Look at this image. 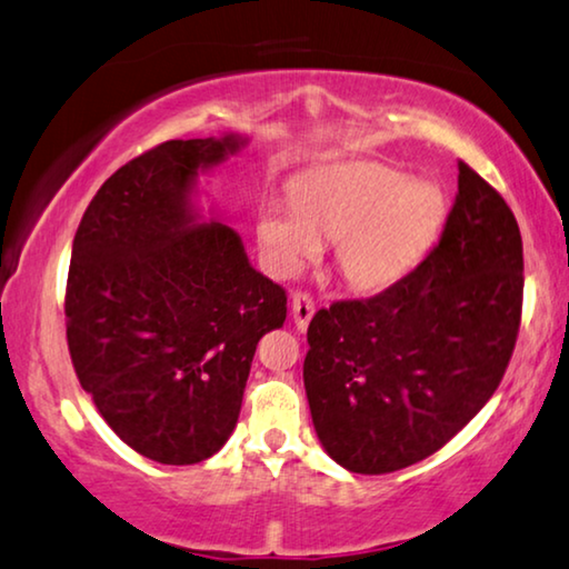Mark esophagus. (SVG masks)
<instances>
[{
	"instance_id": "esophagus-1",
	"label": "esophagus",
	"mask_w": 569,
	"mask_h": 569,
	"mask_svg": "<svg viewBox=\"0 0 569 569\" xmlns=\"http://www.w3.org/2000/svg\"><path fill=\"white\" fill-rule=\"evenodd\" d=\"M290 312H292V320H295L297 328H300V330L308 328V322H310L312 312H315V305L310 300V295L295 292L292 295V310Z\"/></svg>"
}]
</instances>
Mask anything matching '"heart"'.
<instances>
[{
    "mask_svg": "<svg viewBox=\"0 0 569 569\" xmlns=\"http://www.w3.org/2000/svg\"><path fill=\"white\" fill-rule=\"evenodd\" d=\"M448 218L435 180L381 162H333L295 180L290 200L257 213V247L267 272L295 277L333 241V261L353 292H383L430 257Z\"/></svg>",
    "mask_w": 569,
    "mask_h": 569,
    "instance_id": "b5f03b06",
    "label": "heart"
}]
</instances>
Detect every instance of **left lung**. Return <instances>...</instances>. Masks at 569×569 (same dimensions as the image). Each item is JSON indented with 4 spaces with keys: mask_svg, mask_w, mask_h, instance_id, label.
I'll use <instances>...</instances> for the list:
<instances>
[{
    "mask_svg": "<svg viewBox=\"0 0 569 569\" xmlns=\"http://www.w3.org/2000/svg\"><path fill=\"white\" fill-rule=\"evenodd\" d=\"M440 243L369 300L315 312L302 379L318 440L351 473L381 476L440 450L503 379L523 295L506 200L460 162Z\"/></svg>",
    "mask_w": 569,
    "mask_h": 569,
    "instance_id": "left-lung-1",
    "label": "left lung"
}]
</instances>
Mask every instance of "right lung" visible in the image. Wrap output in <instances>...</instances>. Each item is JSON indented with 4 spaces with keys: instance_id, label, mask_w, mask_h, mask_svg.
Returning a JSON list of instances; mask_svg holds the SVG:
<instances>
[{
    "instance_id": "right-lung-1",
    "label": "right lung",
    "mask_w": 569,
    "mask_h": 569,
    "mask_svg": "<svg viewBox=\"0 0 569 569\" xmlns=\"http://www.w3.org/2000/svg\"><path fill=\"white\" fill-rule=\"evenodd\" d=\"M247 144L229 132L154 147L103 182L73 239L66 318L78 381L111 430L162 466L223 448L259 338L287 318L282 287L200 203V174Z\"/></svg>"
}]
</instances>
